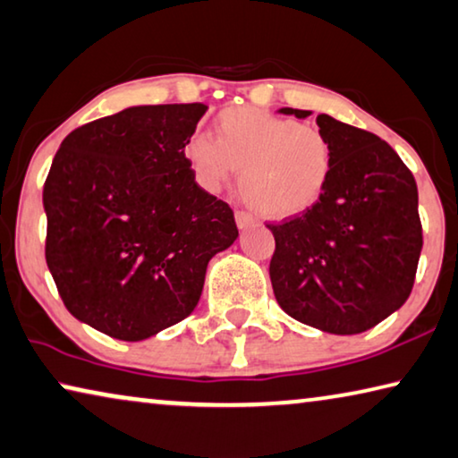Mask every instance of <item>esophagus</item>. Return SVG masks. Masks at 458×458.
I'll return each mask as SVG.
<instances>
[{"label":"esophagus","mask_w":458,"mask_h":458,"mask_svg":"<svg viewBox=\"0 0 458 458\" xmlns=\"http://www.w3.org/2000/svg\"><path fill=\"white\" fill-rule=\"evenodd\" d=\"M255 224H257V220L249 212H236V226L241 230L255 226Z\"/></svg>","instance_id":"obj_1"}]
</instances>
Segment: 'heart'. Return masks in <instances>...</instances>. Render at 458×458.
<instances>
[{
	"label": "heart",
	"mask_w": 458,
	"mask_h": 458,
	"mask_svg": "<svg viewBox=\"0 0 458 458\" xmlns=\"http://www.w3.org/2000/svg\"><path fill=\"white\" fill-rule=\"evenodd\" d=\"M183 158L198 185L220 191L241 169V191L259 214L275 220L308 212L322 199L334 169L330 138L314 124L252 107H228L216 138L193 132Z\"/></svg>",
	"instance_id": "b5f03b06"
}]
</instances>
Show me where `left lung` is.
I'll use <instances>...</instances> for the list:
<instances>
[{
	"instance_id": "left-lung-1",
	"label": "left lung",
	"mask_w": 458,
	"mask_h": 458,
	"mask_svg": "<svg viewBox=\"0 0 458 458\" xmlns=\"http://www.w3.org/2000/svg\"><path fill=\"white\" fill-rule=\"evenodd\" d=\"M316 122L334 148L330 183L308 212L267 224L275 236L268 275L285 314L348 336L386 320L411 293L422 252L418 187L379 136L328 114Z\"/></svg>"
}]
</instances>
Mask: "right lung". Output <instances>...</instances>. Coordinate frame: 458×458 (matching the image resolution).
Segmentation results:
<instances>
[{
  "instance_id": "add662e5",
  "label": "right lung",
  "mask_w": 458,
  "mask_h": 458,
  "mask_svg": "<svg viewBox=\"0 0 458 458\" xmlns=\"http://www.w3.org/2000/svg\"><path fill=\"white\" fill-rule=\"evenodd\" d=\"M206 112L132 106L61 142L42 191L47 265L79 322L138 343L198 306L208 263L238 238L228 203L183 158Z\"/></svg>"
}]
</instances>
